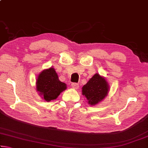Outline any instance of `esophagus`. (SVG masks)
<instances>
[{
	"mask_svg": "<svg viewBox=\"0 0 148 148\" xmlns=\"http://www.w3.org/2000/svg\"><path fill=\"white\" fill-rule=\"evenodd\" d=\"M71 86H72V87H73V88L76 89H78V87H79V84H77V83H72L71 84Z\"/></svg>",
	"mask_w": 148,
	"mask_h": 148,
	"instance_id": "34e87169",
	"label": "esophagus"
}]
</instances>
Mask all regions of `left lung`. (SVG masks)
<instances>
[{"instance_id": "obj_1", "label": "left lung", "mask_w": 148, "mask_h": 148, "mask_svg": "<svg viewBox=\"0 0 148 148\" xmlns=\"http://www.w3.org/2000/svg\"><path fill=\"white\" fill-rule=\"evenodd\" d=\"M108 91V84L106 79L99 74H95L82 87V95L86 97L91 106L101 102L107 96Z\"/></svg>"}]
</instances>
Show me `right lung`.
Here are the masks:
<instances>
[{"instance_id":"1","label":"right lung","mask_w":148,"mask_h":148,"mask_svg":"<svg viewBox=\"0 0 148 148\" xmlns=\"http://www.w3.org/2000/svg\"><path fill=\"white\" fill-rule=\"evenodd\" d=\"M36 84V91L47 102L56 99L66 89V84L60 81L57 72L51 67L39 74Z\"/></svg>"}]
</instances>
